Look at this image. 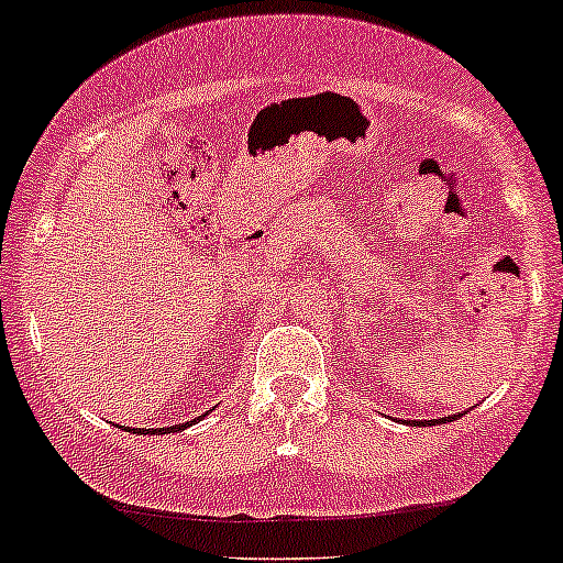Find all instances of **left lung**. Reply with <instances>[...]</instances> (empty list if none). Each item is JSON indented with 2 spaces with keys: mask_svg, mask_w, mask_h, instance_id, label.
<instances>
[{
  "mask_svg": "<svg viewBox=\"0 0 563 563\" xmlns=\"http://www.w3.org/2000/svg\"><path fill=\"white\" fill-rule=\"evenodd\" d=\"M416 424H419V421H416Z\"/></svg>",
  "mask_w": 563,
  "mask_h": 563,
  "instance_id": "8db88e82",
  "label": "left lung"
}]
</instances>
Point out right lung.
Instances as JSON below:
<instances>
[{
    "label": "right lung",
    "instance_id": "obj_1",
    "mask_svg": "<svg viewBox=\"0 0 563 563\" xmlns=\"http://www.w3.org/2000/svg\"><path fill=\"white\" fill-rule=\"evenodd\" d=\"M198 419H201V416H198ZM198 419H192V421H198ZM192 421H187V424H177V427H166V429H153V434H168V432H179V429H185V427H190ZM136 432H142V434H147L150 429H136Z\"/></svg>",
    "mask_w": 563,
    "mask_h": 563
}]
</instances>
